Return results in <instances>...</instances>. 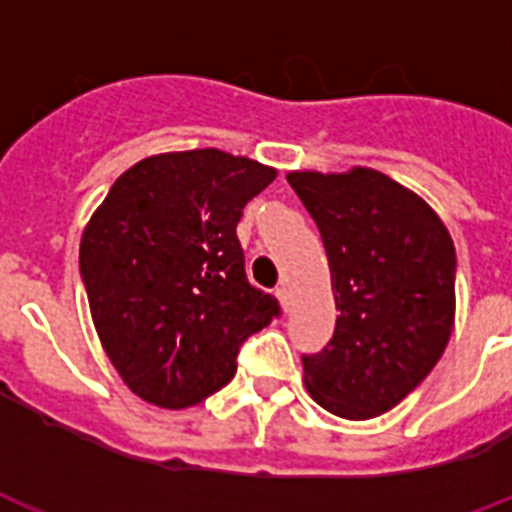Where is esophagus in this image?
I'll return each instance as SVG.
<instances>
[{"label":"esophagus","instance_id":"1","mask_svg":"<svg viewBox=\"0 0 512 512\" xmlns=\"http://www.w3.org/2000/svg\"><path fill=\"white\" fill-rule=\"evenodd\" d=\"M276 296H278V302L283 304V309L291 307V291H289V286H286V283H281V286H278Z\"/></svg>","mask_w":512,"mask_h":512}]
</instances>
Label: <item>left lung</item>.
Masks as SVG:
<instances>
[{"instance_id":"obj_1","label":"left lung","mask_w":512,"mask_h":512,"mask_svg":"<svg viewBox=\"0 0 512 512\" xmlns=\"http://www.w3.org/2000/svg\"><path fill=\"white\" fill-rule=\"evenodd\" d=\"M315 218L341 312L328 346L304 354V385L330 414L362 422L401 403L453 333L455 247L422 197L375 169L291 171Z\"/></svg>"}]
</instances>
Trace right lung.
Instances as JSON below:
<instances>
[{
  "label": "right lung",
  "instance_id": "obj_1",
  "mask_svg": "<svg viewBox=\"0 0 512 512\" xmlns=\"http://www.w3.org/2000/svg\"><path fill=\"white\" fill-rule=\"evenodd\" d=\"M276 169L216 148L119 176L80 242L96 333L127 388L161 409L221 390L252 333L281 315L244 273L236 223Z\"/></svg>",
  "mask_w": 512,
  "mask_h": 512
}]
</instances>
